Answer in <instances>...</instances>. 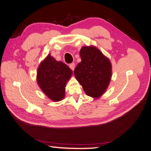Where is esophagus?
I'll use <instances>...</instances> for the list:
<instances>
[{
	"label": "esophagus",
	"mask_w": 151,
	"mask_h": 151,
	"mask_svg": "<svg viewBox=\"0 0 151 151\" xmlns=\"http://www.w3.org/2000/svg\"><path fill=\"white\" fill-rule=\"evenodd\" d=\"M69 68H71V69H72L73 71V70L75 69V63H71V64H69Z\"/></svg>",
	"instance_id": "34e87169"
}]
</instances>
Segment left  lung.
<instances>
[{
	"instance_id": "left-lung-1",
	"label": "left lung",
	"mask_w": 151,
	"mask_h": 151,
	"mask_svg": "<svg viewBox=\"0 0 151 151\" xmlns=\"http://www.w3.org/2000/svg\"><path fill=\"white\" fill-rule=\"evenodd\" d=\"M81 62L76 67L75 78L87 95L98 99L106 92L112 76L108 58L93 45L83 46L80 51Z\"/></svg>"
}]
</instances>
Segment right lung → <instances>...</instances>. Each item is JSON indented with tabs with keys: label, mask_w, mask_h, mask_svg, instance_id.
I'll list each match as a JSON object with an SVG mask.
<instances>
[{
	"label": "right lung",
	"mask_w": 151,
	"mask_h": 151,
	"mask_svg": "<svg viewBox=\"0 0 151 151\" xmlns=\"http://www.w3.org/2000/svg\"><path fill=\"white\" fill-rule=\"evenodd\" d=\"M71 75L72 70L67 65L49 54L38 66L37 81L49 99L58 101L65 97V87Z\"/></svg>",
	"instance_id": "1"
}]
</instances>
